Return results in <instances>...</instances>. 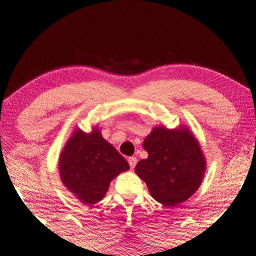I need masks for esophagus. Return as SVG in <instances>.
I'll return each instance as SVG.
<instances>
[{
  "label": "esophagus",
  "mask_w": 256,
  "mask_h": 256,
  "mask_svg": "<svg viewBox=\"0 0 256 256\" xmlns=\"http://www.w3.org/2000/svg\"><path fill=\"white\" fill-rule=\"evenodd\" d=\"M128 160L130 168H131L132 170L134 168H136V162H138V160H136V157H130Z\"/></svg>",
  "instance_id": "34e87169"
}]
</instances>
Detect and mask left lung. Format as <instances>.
Here are the masks:
<instances>
[{
    "label": "left lung",
    "instance_id": "left-lung-1",
    "mask_svg": "<svg viewBox=\"0 0 256 256\" xmlns=\"http://www.w3.org/2000/svg\"><path fill=\"white\" fill-rule=\"evenodd\" d=\"M146 160L136 173L146 182L154 200L168 208H179L197 192L204 179L206 158L186 125L170 130L158 125L146 136Z\"/></svg>",
    "mask_w": 256,
    "mask_h": 256
}]
</instances>
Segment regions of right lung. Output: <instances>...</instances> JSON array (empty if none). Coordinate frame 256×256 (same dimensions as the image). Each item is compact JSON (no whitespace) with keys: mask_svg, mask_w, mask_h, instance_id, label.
Wrapping results in <instances>:
<instances>
[{"mask_svg":"<svg viewBox=\"0 0 256 256\" xmlns=\"http://www.w3.org/2000/svg\"><path fill=\"white\" fill-rule=\"evenodd\" d=\"M62 184L80 202L93 205L106 196L112 180L130 170L126 160L104 140L99 128L90 133L75 128L60 152Z\"/></svg>","mask_w":256,"mask_h":256,"instance_id":"right-lung-1","label":"right lung"}]
</instances>
